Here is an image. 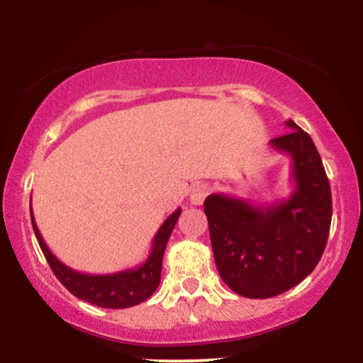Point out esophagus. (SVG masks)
Returning a JSON list of instances; mask_svg holds the SVG:
<instances>
[{
    "mask_svg": "<svg viewBox=\"0 0 363 363\" xmlns=\"http://www.w3.org/2000/svg\"><path fill=\"white\" fill-rule=\"evenodd\" d=\"M208 191L210 189H208L206 184H194L189 191V201L193 203V205H201V203L205 201Z\"/></svg>",
    "mask_w": 363,
    "mask_h": 363,
    "instance_id": "obj_1",
    "label": "esophagus"
}]
</instances>
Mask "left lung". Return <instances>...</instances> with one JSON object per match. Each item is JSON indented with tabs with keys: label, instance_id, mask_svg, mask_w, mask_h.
Wrapping results in <instances>:
<instances>
[{
	"label": "left lung",
	"instance_id": "obj_1",
	"mask_svg": "<svg viewBox=\"0 0 363 363\" xmlns=\"http://www.w3.org/2000/svg\"><path fill=\"white\" fill-rule=\"evenodd\" d=\"M269 141L291 158L294 191L272 205L235 196L205 199L211 249L222 280L247 298H269L294 289L318 266L331 227V187L314 141L294 121Z\"/></svg>",
	"mask_w": 363,
	"mask_h": 363
}]
</instances>
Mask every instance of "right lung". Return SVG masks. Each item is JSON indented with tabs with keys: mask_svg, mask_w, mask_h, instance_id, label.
<instances>
[{
	"mask_svg": "<svg viewBox=\"0 0 363 363\" xmlns=\"http://www.w3.org/2000/svg\"><path fill=\"white\" fill-rule=\"evenodd\" d=\"M32 201V198H30ZM181 208H177L172 215L162 223L158 232L153 237L152 247H150L148 257L136 268L124 269V272L109 273V274H89L77 272L69 268L65 262H61L44 242L39 228H37L34 213H32L30 205V218L32 227H34L37 242L43 249L45 259L51 266L52 273L62 285L66 286L74 297L82 301L94 303L104 309H126V307L138 306L147 301L150 295L157 290L160 283L162 261H164V252L167 247L169 237L176 227L179 216H181Z\"/></svg>",
	"mask_w": 363,
	"mask_h": 363,
	"instance_id": "right-lung-1",
	"label": "right lung"
}]
</instances>
